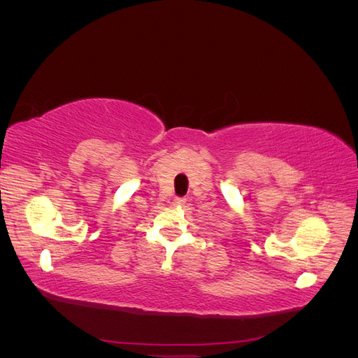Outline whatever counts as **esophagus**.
<instances>
[{
	"mask_svg": "<svg viewBox=\"0 0 358 358\" xmlns=\"http://www.w3.org/2000/svg\"><path fill=\"white\" fill-rule=\"evenodd\" d=\"M185 203H187L185 197H175V200H173V206H176V208H180V206H183Z\"/></svg>",
	"mask_w": 358,
	"mask_h": 358,
	"instance_id": "1",
	"label": "esophagus"
}]
</instances>
